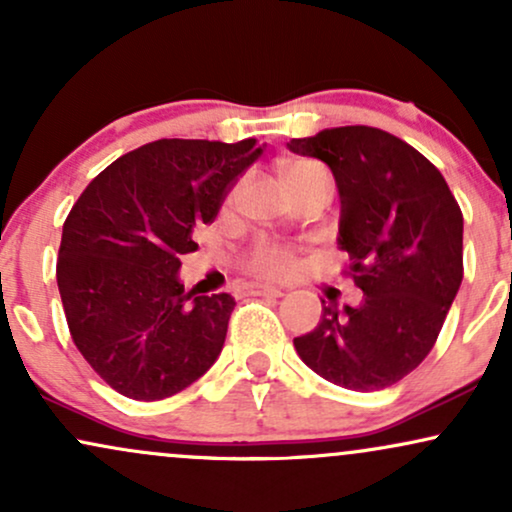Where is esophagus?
Listing matches in <instances>:
<instances>
[{
    "mask_svg": "<svg viewBox=\"0 0 512 512\" xmlns=\"http://www.w3.org/2000/svg\"><path fill=\"white\" fill-rule=\"evenodd\" d=\"M246 292H249L251 296H282L285 292L277 287H263V285H251L246 287Z\"/></svg>",
    "mask_w": 512,
    "mask_h": 512,
    "instance_id": "esophagus-1",
    "label": "esophagus"
}]
</instances>
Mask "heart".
Masks as SVG:
<instances>
[{
	"mask_svg": "<svg viewBox=\"0 0 512 512\" xmlns=\"http://www.w3.org/2000/svg\"><path fill=\"white\" fill-rule=\"evenodd\" d=\"M282 175H285V182L292 194L315 180H330V173H327L323 163L313 159L289 161ZM237 189L239 187L232 189V197L237 194ZM294 263L296 254L292 246L273 242V239H261L246 251V256L242 258V270L246 275L261 277V280H277V277H285L294 268Z\"/></svg>",
	"mask_w": 512,
	"mask_h": 512,
	"instance_id": "b5f03b06",
	"label": "heart"
}]
</instances>
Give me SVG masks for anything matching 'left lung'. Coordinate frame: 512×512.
Wrapping results in <instances>:
<instances>
[{
	"mask_svg": "<svg viewBox=\"0 0 512 512\" xmlns=\"http://www.w3.org/2000/svg\"><path fill=\"white\" fill-rule=\"evenodd\" d=\"M330 166L342 199L339 249L361 306H325L294 346L353 391L391 387L425 361L463 282V213L444 175L399 137L344 125L287 144Z\"/></svg>",
	"mask_w": 512,
	"mask_h": 512,
	"instance_id": "8db88e82",
	"label": "left lung"
}]
</instances>
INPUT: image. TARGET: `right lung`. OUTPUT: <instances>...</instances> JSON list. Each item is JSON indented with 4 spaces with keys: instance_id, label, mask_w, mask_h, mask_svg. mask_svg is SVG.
<instances>
[{
    "instance_id": "add662e5",
    "label": "right lung",
    "mask_w": 512,
    "mask_h": 512,
    "mask_svg": "<svg viewBox=\"0 0 512 512\" xmlns=\"http://www.w3.org/2000/svg\"><path fill=\"white\" fill-rule=\"evenodd\" d=\"M256 140H156L113 161L75 201L56 261L68 330L102 380L159 401L199 380L225 344L230 294L180 285L194 227L261 156Z\"/></svg>"
}]
</instances>
